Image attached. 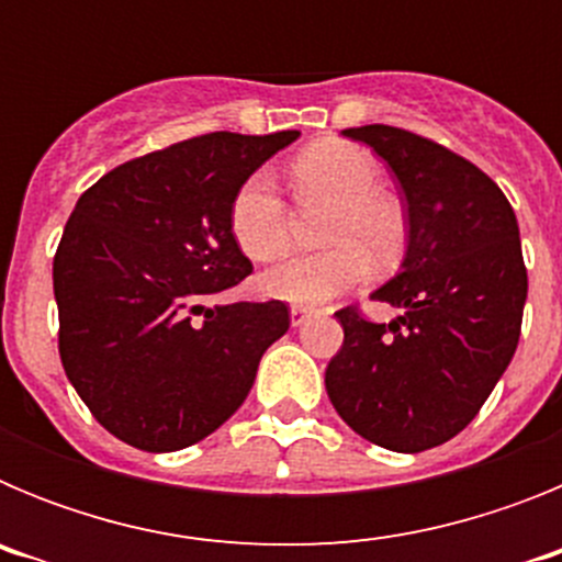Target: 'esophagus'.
Instances as JSON below:
<instances>
[{"label":"esophagus","instance_id":"obj_1","mask_svg":"<svg viewBox=\"0 0 562 562\" xmlns=\"http://www.w3.org/2000/svg\"><path fill=\"white\" fill-rule=\"evenodd\" d=\"M310 315H312V306H301V304L290 306V321H292V326H301Z\"/></svg>","mask_w":562,"mask_h":562}]
</instances>
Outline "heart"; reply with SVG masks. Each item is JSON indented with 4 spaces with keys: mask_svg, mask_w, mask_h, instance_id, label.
<instances>
[{
    "mask_svg": "<svg viewBox=\"0 0 562 562\" xmlns=\"http://www.w3.org/2000/svg\"><path fill=\"white\" fill-rule=\"evenodd\" d=\"M304 196L335 202L326 222L321 252L292 256L261 276V290L278 301L312 306L351 290L374 265H391L405 245L400 202L380 188V166L369 151L349 140H321L304 148L290 166ZM231 233L252 261L284 256L292 241V216L267 171L250 173L231 202Z\"/></svg>",
    "mask_w": 562,
    "mask_h": 562,
    "instance_id": "1",
    "label": "heart"
}]
</instances>
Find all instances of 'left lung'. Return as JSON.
Returning <instances> with one entry per match:
<instances>
[{
	"label": "left lung",
	"mask_w": 562,
	"mask_h": 562,
	"mask_svg": "<svg viewBox=\"0 0 562 562\" xmlns=\"http://www.w3.org/2000/svg\"><path fill=\"white\" fill-rule=\"evenodd\" d=\"M389 162L405 196L408 250L371 292L400 315L335 312L342 346L326 394L362 439L396 453L445 445L475 419L518 349L526 267L515 211L473 162L394 126L346 128Z\"/></svg>",
	"instance_id": "left-lung-1"
}]
</instances>
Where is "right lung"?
I'll list each match as a JSON object with an SVG mask.
<instances>
[{
	"mask_svg": "<svg viewBox=\"0 0 562 562\" xmlns=\"http://www.w3.org/2000/svg\"><path fill=\"white\" fill-rule=\"evenodd\" d=\"M297 134H202L123 162L81 193L53 258L58 355L83 405L132 448L171 453L211 436L290 329L281 301L207 297L252 272L231 202Z\"/></svg>",
	"mask_w": 562,
	"mask_h": 562,
	"instance_id": "add662e5",
	"label": "right lung"
}]
</instances>
